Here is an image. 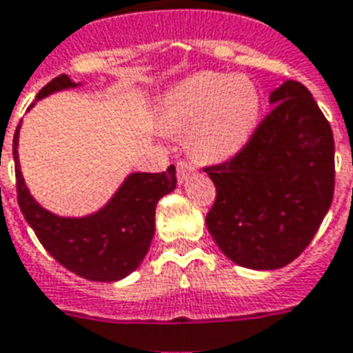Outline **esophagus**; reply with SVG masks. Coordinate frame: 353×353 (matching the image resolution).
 Instances as JSON below:
<instances>
[{"label":"esophagus","mask_w":353,"mask_h":353,"mask_svg":"<svg viewBox=\"0 0 353 353\" xmlns=\"http://www.w3.org/2000/svg\"><path fill=\"white\" fill-rule=\"evenodd\" d=\"M192 171H194V165L190 163V161H186V159L176 161V179H179V182L186 181Z\"/></svg>","instance_id":"1"}]
</instances>
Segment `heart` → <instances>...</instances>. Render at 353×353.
<instances>
[{
  "instance_id": "b5f03b06",
  "label": "heart",
  "mask_w": 353,
  "mask_h": 353,
  "mask_svg": "<svg viewBox=\"0 0 353 353\" xmlns=\"http://www.w3.org/2000/svg\"><path fill=\"white\" fill-rule=\"evenodd\" d=\"M261 91L249 77L197 74L169 91L165 123L189 129L192 154L205 161L236 156L251 139L261 116Z\"/></svg>"
}]
</instances>
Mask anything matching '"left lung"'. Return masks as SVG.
I'll return each mask as SVG.
<instances>
[{
	"label": "left lung",
	"instance_id": "8db88e82",
	"mask_svg": "<svg viewBox=\"0 0 353 353\" xmlns=\"http://www.w3.org/2000/svg\"><path fill=\"white\" fill-rule=\"evenodd\" d=\"M243 148L203 171L216 188L207 228L230 261L287 266L316 236L334 194V139L312 92L287 81Z\"/></svg>",
	"mask_w": 353,
	"mask_h": 353
}]
</instances>
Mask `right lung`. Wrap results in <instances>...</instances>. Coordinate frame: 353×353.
<instances>
[{"instance_id": "obj_1", "label": "right lung", "mask_w": 353, "mask_h": 353, "mask_svg": "<svg viewBox=\"0 0 353 353\" xmlns=\"http://www.w3.org/2000/svg\"><path fill=\"white\" fill-rule=\"evenodd\" d=\"M76 87L61 74L41 91L36 101L61 89ZM19 129L12 137L17 199L24 219L47 252L64 268L91 281H117L139 268L154 237L157 201L176 186L174 165L165 172H134L102 211L85 219L54 216L30 196L19 165Z\"/></svg>"}]
</instances>
